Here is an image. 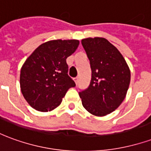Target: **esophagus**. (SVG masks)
Listing matches in <instances>:
<instances>
[{"label":"esophagus","instance_id":"34e87169","mask_svg":"<svg viewBox=\"0 0 151 151\" xmlns=\"http://www.w3.org/2000/svg\"><path fill=\"white\" fill-rule=\"evenodd\" d=\"M74 82H75L76 85H78V77L74 78Z\"/></svg>","mask_w":151,"mask_h":151}]
</instances>
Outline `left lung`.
<instances>
[{
  "label": "left lung",
  "instance_id": "8db88e82",
  "mask_svg": "<svg viewBox=\"0 0 151 151\" xmlns=\"http://www.w3.org/2000/svg\"><path fill=\"white\" fill-rule=\"evenodd\" d=\"M82 44L90 60L91 80L79 92L82 106L96 116L115 111L126 96L130 70L122 54L104 38H86Z\"/></svg>",
  "mask_w": 151,
  "mask_h": 151
}]
</instances>
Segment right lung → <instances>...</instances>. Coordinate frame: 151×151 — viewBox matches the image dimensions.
<instances>
[{"label":"right lung","mask_w":151,"mask_h":151,"mask_svg":"<svg viewBox=\"0 0 151 151\" xmlns=\"http://www.w3.org/2000/svg\"><path fill=\"white\" fill-rule=\"evenodd\" d=\"M78 40H55L42 43L22 65L20 87L31 107L43 112L52 111L66 92L75 86L68 75L67 57L78 48Z\"/></svg>","instance_id":"obj_1"}]
</instances>
